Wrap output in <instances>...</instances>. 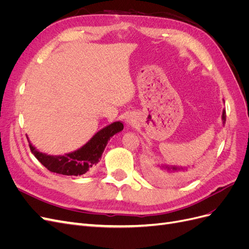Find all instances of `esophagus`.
Returning a JSON list of instances; mask_svg holds the SVG:
<instances>
[{"label":"esophagus","mask_w":249,"mask_h":249,"mask_svg":"<svg viewBox=\"0 0 249 249\" xmlns=\"http://www.w3.org/2000/svg\"><path fill=\"white\" fill-rule=\"evenodd\" d=\"M125 124H126V125L133 126V125L136 124V118H135L132 115H129L127 117H125Z\"/></svg>","instance_id":"34e87169"}]
</instances>
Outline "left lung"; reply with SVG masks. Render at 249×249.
<instances>
[{"label": "left lung", "mask_w": 249, "mask_h": 249, "mask_svg": "<svg viewBox=\"0 0 249 249\" xmlns=\"http://www.w3.org/2000/svg\"><path fill=\"white\" fill-rule=\"evenodd\" d=\"M225 118H227V115H225V110L222 111V124L224 125L225 124ZM158 167L162 169L164 171V175H158V178H160L161 180H164V182H168V183H178L179 182V179H186L189 176V173H186L188 171V168L190 167H182V166H178V165H167V164H158ZM194 165H192V169H194ZM172 173V176H170V173ZM181 176H179V175Z\"/></svg>", "instance_id": "left-lung-1"}]
</instances>
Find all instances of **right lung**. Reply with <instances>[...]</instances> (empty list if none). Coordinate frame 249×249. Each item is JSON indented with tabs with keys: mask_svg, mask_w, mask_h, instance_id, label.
<instances>
[{
	"mask_svg": "<svg viewBox=\"0 0 249 249\" xmlns=\"http://www.w3.org/2000/svg\"><path fill=\"white\" fill-rule=\"evenodd\" d=\"M124 130V124L115 122L103 127L90 138L84 145L69 154L53 156L39 152L29 141L30 149L44 167L52 172L63 176H82L100 162L108 141L115 134Z\"/></svg>",
	"mask_w": 249,
	"mask_h": 249,
	"instance_id": "right-lung-1",
	"label": "right lung"
}]
</instances>
